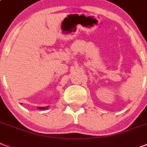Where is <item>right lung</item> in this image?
<instances>
[{"mask_svg": "<svg viewBox=\"0 0 147 147\" xmlns=\"http://www.w3.org/2000/svg\"><path fill=\"white\" fill-rule=\"evenodd\" d=\"M39 109H40V110H45V109H47V108H48V107H39Z\"/></svg>", "mask_w": 147, "mask_h": 147, "instance_id": "obj_1", "label": "right lung"}]
</instances>
